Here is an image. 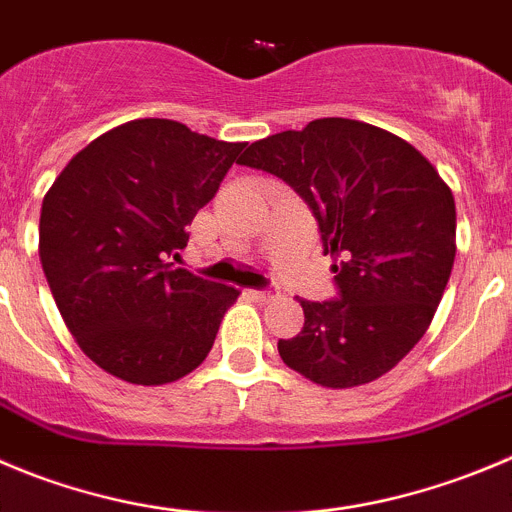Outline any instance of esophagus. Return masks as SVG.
Here are the masks:
<instances>
[{
	"mask_svg": "<svg viewBox=\"0 0 512 512\" xmlns=\"http://www.w3.org/2000/svg\"><path fill=\"white\" fill-rule=\"evenodd\" d=\"M274 291H251V299H256V301H271L274 299Z\"/></svg>",
	"mask_w": 512,
	"mask_h": 512,
	"instance_id": "obj_1",
	"label": "esophagus"
}]
</instances>
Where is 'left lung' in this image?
<instances>
[{"label":"left lung","mask_w":512,"mask_h":512,"mask_svg":"<svg viewBox=\"0 0 512 512\" xmlns=\"http://www.w3.org/2000/svg\"><path fill=\"white\" fill-rule=\"evenodd\" d=\"M286 180L319 221L339 299L301 301L286 367L329 389L387 374L425 337L455 264V198L407 140L347 118L256 140L238 160Z\"/></svg>","instance_id":"8db88e82"}]
</instances>
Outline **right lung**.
<instances>
[{
	"label": "right lung",
	"instance_id": "1",
	"mask_svg": "<svg viewBox=\"0 0 512 512\" xmlns=\"http://www.w3.org/2000/svg\"><path fill=\"white\" fill-rule=\"evenodd\" d=\"M246 143L143 118L82 148L42 201L40 261L82 352L130 384L186 377L241 291L173 269Z\"/></svg>",
	"mask_w": 512,
	"mask_h": 512
}]
</instances>
